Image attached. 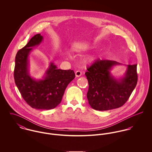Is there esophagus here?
I'll use <instances>...</instances> for the list:
<instances>
[{
    "label": "esophagus",
    "mask_w": 152,
    "mask_h": 152,
    "mask_svg": "<svg viewBox=\"0 0 152 152\" xmlns=\"http://www.w3.org/2000/svg\"><path fill=\"white\" fill-rule=\"evenodd\" d=\"M75 74L76 77H80V76H81L82 72H81L80 71H77L75 72Z\"/></svg>",
    "instance_id": "1"
}]
</instances>
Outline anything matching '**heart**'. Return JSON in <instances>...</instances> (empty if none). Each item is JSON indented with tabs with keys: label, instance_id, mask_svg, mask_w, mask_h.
<instances>
[{
	"label": "heart",
	"instance_id": "1",
	"mask_svg": "<svg viewBox=\"0 0 152 152\" xmlns=\"http://www.w3.org/2000/svg\"><path fill=\"white\" fill-rule=\"evenodd\" d=\"M98 56L96 54H92V55H89L88 56H87V57L85 58V61L87 63H89V64H92L93 63H94L95 61L97 60L98 59Z\"/></svg>",
	"mask_w": 152,
	"mask_h": 152
}]
</instances>
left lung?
Instances as JSON below:
<instances>
[{
	"label": "left lung",
	"instance_id": "obj_1",
	"mask_svg": "<svg viewBox=\"0 0 152 152\" xmlns=\"http://www.w3.org/2000/svg\"><path fill=\"white\" fill-rule=\"evenodd\" d=\"M115 61L97 60L86 72L89 88L88 103L92 108L108 110L122 107L129 99L137 82V64L125 65L124 75L115 78L111 71L117 65Z\"/></svg>",
	"mask_w": 152,
	"mask_h": 152
}]
</instances>
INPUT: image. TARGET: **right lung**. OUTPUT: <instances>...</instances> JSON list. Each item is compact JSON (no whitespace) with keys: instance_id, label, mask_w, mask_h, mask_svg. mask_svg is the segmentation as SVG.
I'll return each mask as SVG.
<instances>
[{"instance_id":"obj_1","label":"right lung","mask_w":152,"mask_h":152,"mask_svg":"<svg viewBox=\"0 0 152 152\" xmlns=\"http://www.w3.org/2000/svg\"><path fill=\"white\" fill-rule=\"evenodd\" d=\"M43 40V37L37 34L18 51L15 58L14 78L28 105L36 109L49 110L60 104L66 88L75 75L73 70L58 69L53 62H50L42 79L31 77L29 55L33 47L39 45Z\"/></svg>"}]
</instances>
